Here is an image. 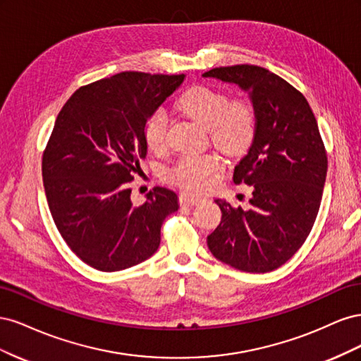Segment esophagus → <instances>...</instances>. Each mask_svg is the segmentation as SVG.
Returning <instances> with one entry per match:
<instances>
[{"label":"esophagus","mask_w":361,"mask_h":361,"mask_svg":"<svg viewBox=\"0 0 361 361\" xmlns=\"http://www.w3.org/2000/svg\"><path fill=\"white\" fill-rule=\"evenodd\" d=\"M179 200L185 206H195L203 200V197H200V195H197V194H191V192H180Z\"/></svg>","instance_id":"obj_1"}]
</instances>
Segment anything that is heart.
I'll return each instance as SVG.
<instances>
[{
  "mask_svg": "<svg viewBox=\"0 0 361 361\" xmlns=\"http://www.w3.org/2000/svg\"><path fill=\"white\" fill-rule=\"evenodd\" d=\"M178 105L209 130L214 143L227 154H243L255 137L253 108L241 101L228 104V97L221 92L202 85L192 87L180 96ZM167 125L169 118L164 110L154 111L146 120L145 138L152 150H159L166 145ZM218 169L220 159L214 155H183L170 170L169 178L180 187L204 190L212 185Z\"/></svg>",
  "mask_w": 361,
  "mask_h": 361,
  "instance_id": "b5f03b06",
  "label": "heart"
}]
</instances>
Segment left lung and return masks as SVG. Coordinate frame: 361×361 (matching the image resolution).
<instances>
[{
	"mask_svg": "<svg viewBox=\"0 0 361 361\" xmlns=\"http://www.w3.org/2000/svg\"><path fill=\"white\" fill-rule=\"evenodd\" d=\"M202 76L247 93L256 117L253 141L233 171L235 183L253 190L251 206L235 209L216 199L221 221L207 247L239 271H272L297 253L319 211L326 155L318 122L305 97L264 68L238 64Z\"/></svg>",
	"mask_w": 361,
	"mask_h": 361,
	"instance_id": "obj_1",
	"label": "left lung"
}]
</instances>
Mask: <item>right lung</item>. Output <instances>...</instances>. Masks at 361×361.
<instances>
[{
	"label": "right lung",
	"mask_w": 361,
	"mask_h": 361,
	"mask_svg": "<svg viewBox=\"0 0 361 361\" xmlns=\"http://www.w3.org/2000/svg\"><path fill=\"white\" fill-rule=\"evenodd\" d=\"M185 76L120 72L81 87L57 116L42 161L43 187L60 235L94 269L149 259L166 216L179 209L178 194L162 187L135 206L128 182L147 155L146 120Z\"/></svg>",
	"instance_id": "add662e5"
}]
</instances>
